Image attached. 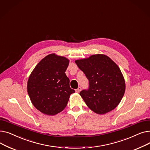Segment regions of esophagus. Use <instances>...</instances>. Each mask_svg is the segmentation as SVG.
Instances as JSON below:
<instances>
[{"label": "esophagus", "mask_w": 150, "mask_h": 150, "mask_svg": "<svg viewBox=\"0 0 150 150\" xmlns=\"http://www.w3.org/2000/svg\"><path fill=\"white\" fill-rule=\"evenodd\" d=\"M81 87H78V89H76L75 90V92H77V93H78V92H80L81 91Z\"/></svg>", "instance_id": "34e87169"}]
</instances>
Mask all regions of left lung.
Masks as SVG:
<instances>
[{"label":"left lung","instance_id":"obj_1","mask_svg":"<svg viewBox=\"0 0 150 150\" xmlns=\"http://www.w3.org/2000/svg\"><path fill=\"white\" fill-rule=\"evenodd\" d=\"M75 62L89 80V88L80 92L86 105L98 114L115 109L125 91V81L119 66L101 54Z\"/></svg>","mask_w":150,"mask_h":150}]
</instances>
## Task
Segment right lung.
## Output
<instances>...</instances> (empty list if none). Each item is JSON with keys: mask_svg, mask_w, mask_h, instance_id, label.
<instances>
[{"mask_svg": "<svg viewBox=\"0 0 150 150\" xmlns=\"http://www.w3.org/2000/svg\"><path fill=\"white\" fill-rule=\"evenodd\" d=\"M69 63L65 57L50 54L38 63L29 76L27 92L31 103L44 114L54 115L61 112L75 92L65 74Z\"/></svg>", "mask_w": 150, "mask_h": 150, "instance_id": "1", "label": "right lung"}]
</instances>
